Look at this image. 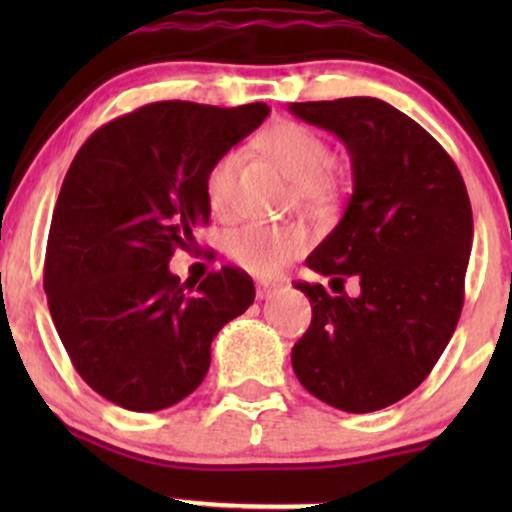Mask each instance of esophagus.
Masks as SVG:
<instances>
[{
    "label": "esophagus",
    "instance_id": "34e87169",
    "mask_svg": "<svg viewBox=\"0 0 512 512\" xmlns=\"http://www.w3.org/2000/svg\"><path fill=\"white\" fill-rule=\"evenodd\" d=\"M279 289L281 286L274 284V281H257V298H260V301H267V298H272Z\"/></svg>",
    "mask_w": 512,
    "mask_h": 512
}]
</instances>
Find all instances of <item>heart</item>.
I'll return each instance as SVG.
<instances>
[{
    "label": "heart",
    "instance_id": "heart-1",
    "mask_svg": "<svg viewBox=\"0 0 512 512\" xmlns=\"http://www.w3.org/2000/svg\"><path fill=\"white\" fill-rule=\"evenodd\" d=\"M260 149L296 182V195L305 207L325 209L337 202L339 180L330 170L332 151L320 134L301 122H276L260 134ZM240 154L228 149L211 163L204 180L207 202L216 216H228L236 207V170ZM310 245L308 228L301 223H245L228 233L226 252L250 274L276 276Z\"/></svg>",
    "mask_w": 512,
    "mask_h": 512
}]
</instances>
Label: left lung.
Wrapping results in <instances>:
<instances>
[{
    "label": "left lung",
    "instance_id": "1",
    "mask_svg": "<svg viewBox=\"0 0 512 512\" xmlns=\"http://www.w3.org/2000/svg\"><path fill=\"white\" fill-rule=\"evenodd\" d=\"M342 139L354 192L334 231L305 260L332 276L296 284L313 305L293 344V373L334 409L368 414L414 392L448 346L464 301L472 207L452 158L424 127L378 98L291 103ZM346 275L362 291L343 293Z\"/></svg>",
    "mask_w": 512,
    "mask_h": 512
}]
</instances>
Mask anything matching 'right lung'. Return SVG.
Instances as JSON below:
<instances>
[{"instance_id": "right-lung-1", "label": "right lung", "mask_w": 512, "mask_h": 512, "mask_svg": "<svg viewBox=\"0 0 512 512\" xmlns=\"http://www.w3.org/2000/svg\"><path fill=\"white\" fill-rule=\"evenodd\" d=\"M267 115L264 103L144 105L96 129L64 175L45 252L50 315L81 378L117 407L158 411L195 392L214 337L255 301L240 269L187 293L168 262L209 223L211 163Z\"/></svg>"}]
</instances>
